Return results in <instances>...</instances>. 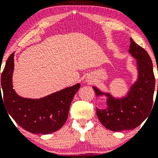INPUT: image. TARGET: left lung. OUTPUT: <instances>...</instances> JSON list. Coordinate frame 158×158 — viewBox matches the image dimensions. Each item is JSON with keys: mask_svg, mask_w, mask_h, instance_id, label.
Returning a JSON list of instances; mask_svg holds the SVG:
<instances>
[{"mask_svg": "<svg viewBox=\"0 0 158 158\" xmlns=\"http://www.w3.org/2000/svg\"><path fill=\"white\" fill-rule=\"evenodd\" d=\"M129 52L137 59L138 79L132 85L126 97L117 99L94 87L97 96L108 97L106 109L97 108V115L106 128L114 131L133 130L149 115L153 105L155 78L148 52L130 39ZM158 87V85H157Z\"/></svg>", "mask_w": 158, "mask_h": 158, "instance_id": "1", "label": "left lung"}]
</instances>
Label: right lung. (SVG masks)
I'll list each match as a JSON object with an SVG mask.
<instances>
[{"label": "right lung", "instance_id": "1", "mask_svg": "<svg viewBox=\"0 0 158 158\" xmlns=\"http://www.w3.org/2000/svg\"><path fill=\"white\" fill-rule=\"evenodd\" d=\"M13 70L14 52L7 59L1 73L0 84V101L2 99L8 115L21 128L34 135H48L61 128L68 119L70 106L80 84L39 99H27L20 97L13 89ZM1 87L3 90V98Z\"/></svg>", "mask_w": 158, "mask_h": 158}]
</instances>
